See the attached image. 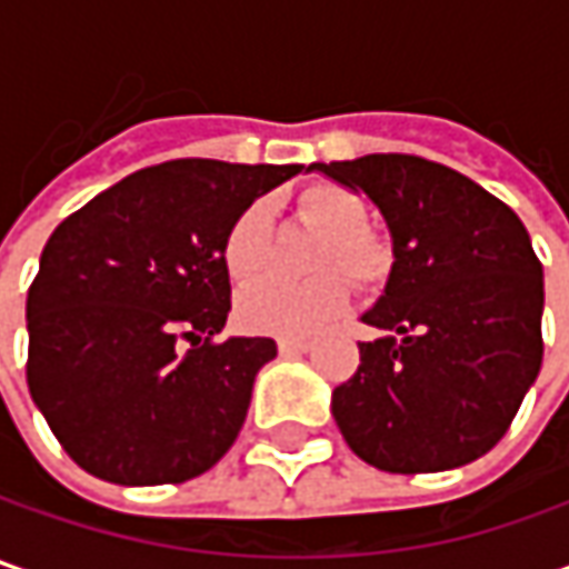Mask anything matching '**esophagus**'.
I'll return each instance as SVG.
<instances>
[{
    "label": "esophagus",
    "mask_w": 569,
    "mask_h": 569,
    "mask_svg": "<svg viewBox=\"0 0 569 569\" xmlns=\"http://www.w3.org/2000/svg\"><path fill=\"white\" fill-rule=\"evenodd\" d=\"M313 348V341L310 339H281L278 341V351L281 355H303V351H310Z\"/></svg>",
    "instance_id": "esophagus-1"
}]
</instances>
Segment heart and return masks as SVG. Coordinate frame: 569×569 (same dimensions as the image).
<instances>
[{
	"instance_id": "b5f03b06",
	"label": "heart",
	"mask_w": 569,
	"mask_h": 569,
	"mask_svg": "<svg viewBox=\"0 0 569 569\" xmlns=\"http://www.w3.org/2000/svg\"><path fill=\"white\" fill-rule=\"evenodd\" d=\"M295 214L303 228L322 233L310 281H281L262 278L237 297V319L243 329L259 336L297 339L322 329L348 307V282L373 295L392 274L396 252L380 230L370 228V208L361 192L341 183H313L300 189ZM269 259V208L262 202L247 206L224 230L221 266L230 281H250L262 272ZM341 271L346 274H338Z\"/></svg>"
}]
</instances>
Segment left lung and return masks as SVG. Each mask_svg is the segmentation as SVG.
Listing matches in <instances>:
<instances>
[{
    "mask_svg": "<svg viewBox=\"0 0 569 569\" xmlns=\"http://www.w3.org/2000/svg\"><path fill=\"white\" fill-rule=\"evenodd\" d=\"M361 189L392 233L386 295L361 363L332 392L367 466L425 475L475 462L513 425L541 370L545 281L529 230L488 189L418 154L310 164Z\"/></svg>",
    "mask_w": 569,
    "mask_h": 569,
    "instance_id": "obj_1",
    "label": "left lung"
}]
</instances>
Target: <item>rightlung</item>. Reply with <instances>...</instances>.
<instances>
[{
  "label": "right lung",
  "instance_id": "obj_1",
  "mask_svg": "<svg viewBox=\"0 0 569 569\" xmlns=\"http://www.w3.org/2000/svg\"><path fill=\"white\" fill-rule=\"evenodd\" d=\"M300 164L180 158L103 189L50 233L28 291V389L88 475L180 485L247 421L272 339L218 341L228 224Z\"/></svg>",
  "mask_w": 569,
  "mask_h": 569
}]
</instances>
